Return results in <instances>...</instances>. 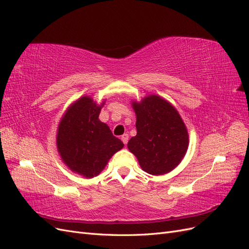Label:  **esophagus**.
Instances as JSON below:
<instances>
[{
  "label": "esophagus",
  "mask_w": 249,
  "mask_h": 249,
  "mask_svg": "<svg viewBox=\"0 0 249 249\" xmlns=\"http://www.w3.org/2000/svg\"><path fill=\"white\" fill-rule=\"evenodd\" d=\"M122 140H123V142L124 143V144H126L127 141H129V135H127V134H124L123 136H122Z\"/></svg>",
  "instance_id": "34e87169"
}]
</instances>
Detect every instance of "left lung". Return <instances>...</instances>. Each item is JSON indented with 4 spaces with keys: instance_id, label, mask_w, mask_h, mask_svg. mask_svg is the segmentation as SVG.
<instances>
[{
    "instance_id": "obj_1",
    "label": "left lung",
    "mask_w": 249,
    "mask_h": 249,
    "mask_svg": "<svg viewBox=\"0 0 249 249\" xmlns=\"http://www.w3.org/2000/svg\"><path fill=\"white\" fill-rule=\"evenodd\" d=\"M137 135L127 142L139 165L153 176L165 175L183 160L189 144L186 125L177 109L159 95L133 102Z\"/></svg>"
}]
</instances>
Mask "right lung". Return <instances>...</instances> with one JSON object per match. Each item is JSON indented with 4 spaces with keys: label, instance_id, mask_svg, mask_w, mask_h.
Here are the masks:
<instances>
[{
    "label": "right lung",
    "instance_id": "1",
    "mask_svg": "<svg viewBox=\"0 0 249 249\" xmlns=\"http://www.w3.org/2000/svg\"><path fill=\"white\" fill-rule=\"evenodd\" d=\"M104 104L83 96L71 105L58 125L59 155L71 171L85 178L100 175L110 158L124 147L123 141L99 119Z\"/></svg>",
    "mask_w": 249,
    "mask_h": 249
}]
</instances>
